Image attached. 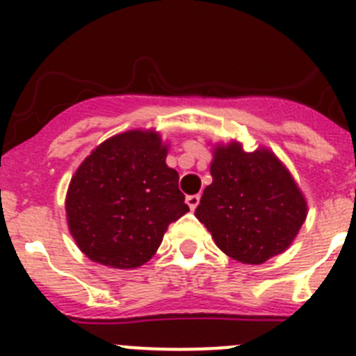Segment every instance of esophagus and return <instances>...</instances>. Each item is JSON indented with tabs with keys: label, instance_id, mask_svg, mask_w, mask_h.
<instances>
[{
	"label": "esophagus",
	"instance_id": "obj_1",
	"mask_svg": "<svg viewBox=\"0 0 356 356\" xmlns=\"http://www.w3.org/2000/svg\"><path fill=\"white\" fill-rule=\"evenodd\" d=\"M187 205H188V209L191 210H196V207L200 205V196H197V194H194V196H187Z\"/></svg>",
	"mask_w": 356,
	"mask_h": 356
}]
</instances>
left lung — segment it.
Segmentation results:
<instances>
[{
  "instance_id": "1",
  "label": "left lung",
  "mask_w": 356,
  "mask_h": 356,
  "mask_svg": "<svg viewBox=\"0 0 356 356\" xmlns=\"http://www.w3.org/2000/svg\"><path fill=\"white\" fill-rule=\"evenodd\" d=\"M210 175L196 217L222 253L264 264L292 246L307 219V197L275 151H246L235 139L216 143Z\"/></svg>"
}]
</instances>
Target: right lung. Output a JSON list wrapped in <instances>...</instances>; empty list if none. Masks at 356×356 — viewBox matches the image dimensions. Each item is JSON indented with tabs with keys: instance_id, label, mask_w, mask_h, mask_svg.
<instances>
[{
	"instance_id": "obj_1",
	"label": "right lung",
	"mask_w": 356,
	"mask_h": 356,
	"mask_svg": "<svg viewBox=\"0 0 356 356\" xmlns=\"http://www.w3.org/2000/svg\"><path fill=\"white\" fill-rule=\"evenodd\" d=\"M168 151L160 131L135 128L97 144L78 165L65 219L87 259L112 269L144 266L169 225L188 212Z\"/></svg>"
}]
</instances>
